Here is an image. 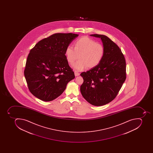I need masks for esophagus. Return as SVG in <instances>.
<instances>
[{"instance_id": "obj_1", "label": "esophagus", "mask_w": 153, "mask_h": 153, "mask_svg": "<svg viewBox=\"0 0 153 153\" xmlns=\"http://www.w3.org/2000/svg\"><path fill=\"white\" fill-rule=\"evenodd\" d=\"M75 75L76 76H79L80 75V73H78V72H77L76 71H75Z\"/></svg>"}]
</instances>
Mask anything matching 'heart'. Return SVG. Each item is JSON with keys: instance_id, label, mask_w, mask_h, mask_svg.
Returning <instances> with one entry per match:
<instances>
[{"instance_id": "b5f03b06", "label": "heart", "mask_w": 153, "mask_h": 153, "mask_svg": "<svg viewBox=\"0 0 153 153\" xmlns=\"http://www.w3.org/2000/svg\"><path fill=\"white\" fill-rule=\"evenodd\" d=\"M74 48L68 46L65 50L66 59L69 64H73L78 57L79 60L73 67L78 71L88 68H92L99 65L105 54L103 45L90 38L83 37L74 42Z\"/></svg>"}]
</instances>
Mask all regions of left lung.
Listing matches in <instances>:
<instances>
[{
    "instance_id": "8db88e82",
    "label": "left lung",
    "mask_w": 153,
    "mask_h": 153,
    "mask_svg": "<svg viewBox=\"0 0 153 153\" xmlns=\"http://www.w3.org/2000/svg\"><path fill=\"white\" fill-rule=\"evenodd\" d=\"M101 38L105 54L99 65L81 73L84 82L80 91L88 102L94 106L106 105L117 96L126 78V62L119 47L104 35H90Z\"/></svg>"
}]
</instances>
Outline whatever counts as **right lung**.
Instances as JSON below:
<instances>
[{
  "mask_svg": "<svg viewBox=\"0 0 153 153\" xmlns=\"http://www.w3.org/2000/svg\"><path fill=\"white\" fill-rule=\"evenodd\" d=\"M78 34H53L39 41L28 54L24 76L30 91L42 101L53 100L75 76L69 65L65 50Z\"/></svg>",
  "mask_w": 153,
  "mask_h": 153,
  "instance_id": "obj_1",
  "label": "right lung"
}]
</instances>
